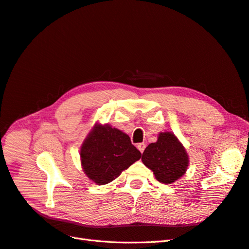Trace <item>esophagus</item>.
<instances>
[{"label": "esophagus", "mask_w": 249, "mask_h": 249, "mask_svg": "<svg viewBox=\"0 0 249 249\" xmlns=\"http://www.w3.org/2000/svg\"><path fill=\"white\" fill-rule=\"evenodd\" d=\"M137 148L140 150V153H143V152H144V149H145V144H144V143H138Z\"/></svg>", "instance_id": "34e87169"}]
</instances>
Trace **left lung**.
I'll return each instance as SVG.
<instances>
[{"label":"left lung","mask_w":249,"mask_h":249,"mask_svg":"<svg viewBox=\"0 0 249 249\" xmlns=\"http://www.w3.org/2000/svg\"><path fill=\"white\" fill-rule=\"evenodd\" d=\"M141 160L162 184L176 182L185 175L189 165L185 147L170 132L160 133L158 140L144 149Z\"/></svg>","instance_id":"8db88e82"}]
</instances>
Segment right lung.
I'll use <instances>...</instances> for the list:
<instances>
[{
  "label": "right lung",
  "mask_w": 249,
  "mask_h": 249,
  "mask_svg": "<svg viewBox=\"0 0 249 249\" xmlns=\"http://www.w3.org/2000/svg\"><path fill=\"white\" fill-rule=\"evenodd\" d=\"M80 157L85 175L97 185H106L138 161L141 153L125 133L96 124L83 142Z\"/></svg>",
  "instance_id": "add662e5"
}]
</instances>
